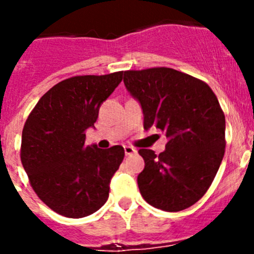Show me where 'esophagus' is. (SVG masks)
Segmentation results:
<instances>
[{
  "label": "esophagus",
  "mask_w": 254,
  "mask_h": 254,
  "mask_svg": "<svg viewBox=\"0 0 254 254\" xmlns=\"http://www.w3.org/2000/svg\"><path fill=\"white\" fill-rule=\"evenodd\" d=\"M125 152H126V155H132V154H136V152H137V150L132 146H125Z\"/></svg>",
  "instance_id": "1"
}]
</instances>
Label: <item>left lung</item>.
I'll list each match as a JSON object with an SVG mask.
<instances>
[{"label":"left lung","mask_w":254,"mask_h":254,"mask_svg":"<svg viewBox=\"0 0 254 254\" xmlns=\"http://www.w3.org/2000/svg\"><path fill=\"white\" fill-rule=\"evenodd\" d=\"M127 90L140 102L143 128L165 132V151L140 149L145 169L138 174L147 203L168 212L186 210L202 198L225 152V116L205 81L169 67L129 69Z\"/></svg>","instance_id":"1"}]
</instances>
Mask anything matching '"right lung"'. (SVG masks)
I'll use <instances>...</instances> for the list:
<instances>
[{
	"label": "right lung",
	"instance_id": "add662e5",
	"mask_svg": "<svg viewBox=\"0 0 254 254\" xmlns=\"http://www.w3.org/2000/svg\"><path fill=\"white\" fill-rule=\"evenodd\" d=\"M122 75L73 76L58 82L40 98L24 125L20 158L29 183L62 216L85 217L107 202L125 149L86 146L85 131L96 122L100 105Z\"/></svg>",
	"mask_w": 254,
	"mask_h": 254
}]
</instances>
